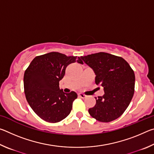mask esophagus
<instances>
[{"mask_svg":"<svg viewBox=\"0 0 154 154\" xmlns=\"http://www.w3.org/2000/svg\"><path fill=\"white\" fill-rule=\"evenodd\" d=\"M79 96L80 98H85L87 97V96L86 95H85V94H82V93H79Z\"/></svg>","mask_w":154,"mask_h":154,"instance_id":"esophagus-1","label":"esophagus"}]
</instances>
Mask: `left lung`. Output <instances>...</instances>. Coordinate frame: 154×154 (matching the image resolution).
I'll return each instance as SVG.
<instances>
[{
  "label": "left lung",
  "instance_id": "8db88e82",
  "mask_svg": "<svg viewBox=\"0 0 154 154\" xmlns=\"http://www.w3.org/2000/svg\"><path fill=\"white\" fill-rule=\"evenodd\" d=\"M79 58L93 69L96 84L103 87L105 92L103 96L95 98V106L88 110L90 115L101 122L118 119L126 111L133 97L135 82L133 70L122 57L105 52Z\"/></svg>",
  "mask_w": 154,
  "mask_h": 154
}]
</instances>
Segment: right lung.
I'll return each instance as SVG.
<instances>
[{
    "instance_id": "1",
    "label": "right lung",
    "mask_w": 154,
    "mask_h": 154,
    "mask_svg": "<svg viewBox=\"0 0 154 154\" xmlns=\"http://www.w3.org/2000/svg\"><path fill=\"white\" fill-rule=\"evenodd\" d=\"M75 62L83 64L79 57L50 52L35 57L25 71L26 98L35 113L43 120L56 123L71 113L77 94L73 91L64 93L60 89L59 82L64 77L68 65Z\"/></svg>"
}]
</instances>
